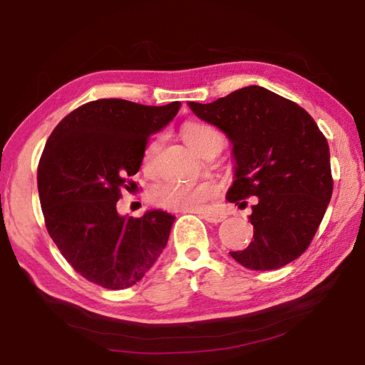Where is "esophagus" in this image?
Instances as JSON below:
<instances>
[{
    "label": "esophagus",
    "mask_w": 365,
    "mask_h": 365,
    "mask_svg": "<svg viewBox=\"0 0 365 365\" xmlns=\"http://www.w3.org/2000/svg\"><path fill=\"white\" fill-rule=\"evenodd\" d=\"M201 217L205 219L206 222H209V224H219V222H222V220L225 219L224 215H220V214H212V212H202V214H201Z\"/></svg>",
    "instance_id": "obj_1"
}]
</instances>
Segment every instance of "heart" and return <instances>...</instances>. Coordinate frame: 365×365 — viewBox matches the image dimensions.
Segmentation results:
<instances>
[{
	"label": "heart",
	"mask_w": 365,
	"mask_h": 365,
	"mask_svg": "<svg viewBox=\"0 0 365 365\" xmlns=\"http://www.w3.org/2000/svg\"><path fill=\"white\" fill-rule=\"evenodd\" d=\"M182 137L187 145L200 156H205L209 151L222 150L224 146V135L212 123L202 120H191L182 127ZM159 150V138H153L145 146L143 158H141V168L146 174H151L156 163V154ZM217 195V190L212 183L201 182L195 185L168 182L159 185L153 190L151 200L156 205L169 209H180V211L201 212L206 211L207 206Z\"/></svg>",
	"instance_id": "1"
}]
</instances>
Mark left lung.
I'll return each mask as SVG.
<instances>
[{"label": "left lung", "mask_w": 365, "mask_h": 365, "mask_svg": "<svg viewBox=\"0 0 365 365\" xmlns=\"http://www.w3.org/2000/svg\"><path fill=\"white\" fill-rule=\"evenodd\" d=\"M188 104L232 141L237 170L227 200L245 207V200L257 196L250 215L252 242L230 256L252 270L280 269L298 259L333 191L329 143L316 120L294 101L257 85L209 104Z\"/></svg>", "instance_id": "obj_1"}]
</instances>
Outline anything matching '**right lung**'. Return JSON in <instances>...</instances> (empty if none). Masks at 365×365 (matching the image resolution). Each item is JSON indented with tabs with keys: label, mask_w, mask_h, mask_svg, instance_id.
<instances>
[{
	"label": "right lung",
	"mask_w": 365,
	"mask_h": 365,
	"mask_svg": "<svg viewBox=\"0 0 365 365\" xmlns=\"http://www.w3.org/2000/svg\"><path fill=\"white\" fill-rule=\"evenodd\" d=\"M178 108L180 101L96 100L73 109L49 135L36 172L46 230L72 269L95 285H135L168 245L174 215L154 209L120 217L115 205L122 190L135 185L130 177L151 133Z\"/></svg>",
	"instance_id": "add662e5"
}]
</instances>
